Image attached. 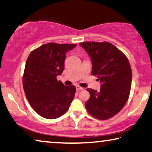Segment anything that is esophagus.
<instances>
[{"label": "esophagus", "mask_w": 152, "mask_h": 152, "mask_svg": "<svg viewBox=\"0 0 152 152\" xmlns=\"http://www.w3.org/2000/svg\"><path fill=\"white\" fill-rule=\"evenodd\" d=\"M76 90L77 91H83V90H84V88L81 87H80V86H78V85H77L76 87Z\"/></svg>", "instance_id": "obj_1"}]
</instances>
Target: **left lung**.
<instances>
[{"label": "left lung", "instance_id": "8db88e82", "mask_svg": "<svg viewBox=\"0 0 152 152\" xmlns=\"http://www.w3.org/2000/svg\"><path fill=\"white\" fill-rule=\"evenodd\" d=\"M92 61V75L102 83L100 91L87 89L90 98L85 107L91 115L106 120L117 115L128 101L132 69L127 56L107 42L80 43Z\"/></svg>", "mask_w": 152, "mask_h": 152}]
</instances>
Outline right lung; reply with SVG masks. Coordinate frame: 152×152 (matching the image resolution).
I'll return each mask as SVG.
<instances>
[{
  "mask_svg": "<svg viewBox=\"0 0 152 152\" xmlns=\"http://www.w3.org/2000/svg\"><path fill=\"white\" fill-rule=\"evenodd\" d=\"M76 44L48 43L31 52L27 58L22 84L33 110L46 119L58 118L67 111L76 93L56 76L62 74L66 53Z\"/></svg>",
  "mask_w": 152,
  "mask_h": 152,
  "instance_id": "add662e5",
  "label": "right lung"
}]
</instances>
